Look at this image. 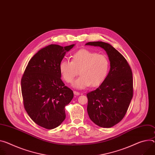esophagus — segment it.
I'll list each match as a JSON object with an SVG mask.
<instances>
[{
	"instance_id": "esophagus-1",
	"label": "esophagus",
	"mask_w": 155,
	"mask_h": 155,
	"mask_svg": "<svg viewBox=\"0 0 155 155\" xmlns=\"http://www.w3.org/2000/svg\"><path fill=\"white\" fill-rule=\"evenodd\" d=\"M74 94H75V95H76V96H78V95H80V93L79 92L76 91H74Z\"/></svg>"
}]
</instances>
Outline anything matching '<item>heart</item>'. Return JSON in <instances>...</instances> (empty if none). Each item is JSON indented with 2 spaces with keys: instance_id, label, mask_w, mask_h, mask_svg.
I'll list each match as a JSON object with an SVG mask.
<instances>
[{
  "instance_id": "obj_1",
  "label": "heart",
  "mask_w": 155,
  "mask_h": 155,
  "mask_svg": "<svg viewBox=\"0 0 155 155\" xmlns=\"http://www.w3.org/2000/svg\"><path fill=\"white\" fill-rule=\"evenodd\" d=\"M60 73L64 80L71 83L77 75L79 70L81 75L73 83L77 89H85L90 85H100L106 79L109 69L107 56L96 52L81 49L72 55V60H62L59 65Z\"/></svg>"
}]
</instances>
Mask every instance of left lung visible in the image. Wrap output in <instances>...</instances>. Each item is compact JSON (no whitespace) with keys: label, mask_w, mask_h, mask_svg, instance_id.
Here are the masks:
<instances>
[{"label":"left lung","mask_w":155,"mask_h":155,"mask_svg":"<svg viewBox=\"0 0 155 155\" xmlns=\"http://www.w3.org/2000/svg\"><path fill=\"white\" fill-rule=\"evenodd\" d=\"M86 45L104 49L110 61V70L104 81L87 94L90 119L101 127L110 128L124 118L132 99V70L124 56L110 45L96 41Z\"/></svg>","instance_id":"left-lung-1"}]
</instances>
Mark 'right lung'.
Here are the masks:
<instances>
[{
  "label": "right lung",
  "mask_w": 155,
  "mask_h": 155,
  "mask_svg": "<svg viewBox=\"0 0 155 155\" xmlns=\"http://www.w3.org/2000/svg\"><path fill=\"white\" fill-rule=\"evenodd\" d=\"M74 46L50 45L42 48L30 59L22 76L25 109L36 124L46 129L62 124L66 116L65 107L74 97L73 91L61 78L59 65Z\"/></svg>",
  "instance_id": "add662e5"
}]
</instances>
